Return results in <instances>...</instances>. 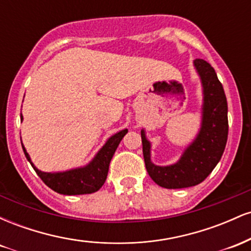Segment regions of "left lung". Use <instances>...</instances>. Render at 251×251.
I'll use <instances>...</instances> for the list:
<instances>
[{
    "mask_svg": "<svg viewBox=\"0 0 251 251\" xmlns=\"http://www.w3.org/2000/svg\"><path fill=\"white\" fill-rule=\"evenodd\" d=\"M203 88L201 123L198 134L184 150L179 160L159 166L151 160V143L142 129L143 154L150 177L165 189L190 188L211 174L223 154L227 139V103L226 93L211 65L201 59L194 61Z\"/></svg>",
    "mask_w": 251,
    "mask_h": 251,
    "instance_id": "left-lung-1",
    "label": "left lung"
}]
</instances>
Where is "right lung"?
I'll return each instance as SVG.
<instances>
[{
	"label": "right lung",
	"mask_w": 251,
	"mask_h": 251,
	"mask_svg": "<svg viewBox=\"0 0 251 251\" xmlns=\"http://www.w3.org/2000/svg\"><path fill=\"white\" fill-rule=\"evenodd\" d=\"M21 120H24L22 114ZM126 133H127V128L119 131L118 133L109 137L105 145L98 151V153L94 155L93 159L87 165L62 172H43L37 169L31 162L29 154H28L22 142L21 144L25 158L33 166V169L35 170L37 176L41 178L48 188L61 195H85L93 194L103 185L106 178H107L112 157H113L118 145Z\"/></svg>",
	"instance_id": "1"
}]
</instances>
